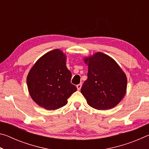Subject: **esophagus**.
Returning <instances> with one entry per match:
<instances>
[{
	"instance_id": "obj_1",
	"label": "esophagus",
	"mask_w": 149,
	"mask_h": 149,
	"mask_svg": "<svg viewBox=\"0 0 149 149\" xmlns=\"http://www.w3.org/2000/svg\"><path fill=\"white\" fill-rule=\"evenodd\" d=\"M77 90L78 91H79L80 89H81V84H78V85H77Z\"/></svg>"
}]
</instances>
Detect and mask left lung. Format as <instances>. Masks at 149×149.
<instances>
[{"label": "left lung", "instance_id": "1", "mask_svg": "<svg viewBox=\"0 0 149 149\" xmlns=\"http://www.w3.org/2000/svg\"><path fill=\"white\" fill-rule=\"evenodd\" d=\"M88 64L87 79L81 92L90 107L108 110L116 107L124 97L127 77L115 60L102 52L84 59Z\"/></svg>", "mask_w": 149, "mask_h": 149}]
</instances>
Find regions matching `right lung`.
<instances>
[{"label":"right lung","mask_w":149,"mask_h":149,"mask_svg":"<svg viewBox=\"0 0 149 149\" xmlns=\"http://www.w3.org/2000/svg\"><path fill=\"white\" fill-rule=\"evenodd\" d=\"M71 78L72 73L65 65V55L59 49L51 50L40 58L29 72V95L40 107L49 110L58 109L77 91Z\"/></svg>","instance_id":"obj_1"}]
</instances>
